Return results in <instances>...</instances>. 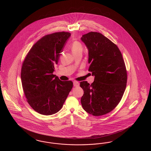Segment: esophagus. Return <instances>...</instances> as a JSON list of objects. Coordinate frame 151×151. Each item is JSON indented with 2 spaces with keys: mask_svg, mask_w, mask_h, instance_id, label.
Here are the masks:
<instances>
[{
  "mask_svg": "<svg viewBox=\"0 0 151 151\" xmlns=\"http://www.w3.org/2000/svg\"><path fill=\"white\" fill-rule=\"evenodd\" d=\"M73 86H75V87H78V86H79V82H78V81H73Z\"/></svg>",
  "mask_w": 151,
  "mask_h": 151,
  "instance_id": "obj_1",
  "label": "esophagus"
}]
</instances>
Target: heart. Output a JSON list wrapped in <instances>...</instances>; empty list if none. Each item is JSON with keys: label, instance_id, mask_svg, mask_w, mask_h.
Masks as SVG:
<instances>
[{"label": "heart", "instance_id": "obj_1", "mask_svg": "<svg viewBox=\"0 0 151 151\" xmlns=\"http://www.w3.org/2000/svg\"><path fill=\"white\" fill-rule=\"evenodd\" d=\"M71 47L73 54L78 53V52H82L83 50V46L79 41H73L71 44Z\"/></svg>", "mask_w": 151, "mask_h": 151}]
</instances>
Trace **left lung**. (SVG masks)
<instances>
[{
  "label": "left lung",
  "mask_w": 151,
  "mask_h": 151,
  "mask_svg": "<svg viewBox=\"0 0 151 151\" xmlns=\"http://www.w3.org/2000/svg\"><path fill=\"white\" fill-rule=\"evenodd\" d=\"M88 50V71L95 76L90 85L80 82L83 90L81 102L83 110L95 116L110 112L119 104L126 87L127 75L119 47L102 34L82 35Z\"/></svg>",
  "instance_id": "8db88e82"
}]
</instances>
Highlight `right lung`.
<instances>
[{
  "instance_id": "right-lung-1",
  "label": "right lung",
  "mask_w": 151,
  "mask_h": 151,
  "mask_svg": "<svg viewBox=\"0 0 151 151\" xmlns=\"http://www.w3.org/2000/svg\"><path fill=\"white\" fill-rule=\"evenodd\" d=\"M70 35L62 32L41 37L23 61V91L29 105L40 114L51 115L59 111L73 87L71 81H62L52 73Z\"/></svg>"
}]
</instances>
